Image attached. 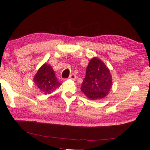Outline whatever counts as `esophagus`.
I'll use <instances>...</instances> for the list:
<instances>
[{
    "label": "esophagus",
    "instance_id": "obj_1",
    "mask_svg": "<svg viewBox=\"0 0 150 150\" xmlns=\"http://www.w3.org/2000/svg\"><path fill=\"white\" fill-rule=\"evenodd\" d=\"M70 79H72V80H73V81H75L76 79V76L75 75V74H72L70 76H69V78Z\"/></svg>",
    "mask_w": 150,
    "mask_h": 150
}]
</instances>
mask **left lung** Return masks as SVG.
I'll list each match as a JSON object with an SVG mask.
<instances>
[{
    "label": "left lung",
    "instance_id": "8db88e82",
    "mask_svg": "<svg viewBox=\"0 0 150 150\" xmlns=\"http://www.w3.org/2000/svg\"><path fill=\"white\" fill-rule=\"evenodd\" d=\"M112 76L106 64L97 57L89 62L81 90L91 100L106 97L112 88Z\"/></svg>",
    "mask_w": 150,
    "mask_h": 150
}]
</instances>
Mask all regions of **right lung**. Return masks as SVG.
Wrapping results in <instances>:
<instances>
[{
    "label": "right lung",
    "mask_w": 150,
    "mask_h": 150,
    "mask_svg": "<svg viewBox=\"0 0 150 150\" xmlns=\"http://www.w3.org/2000/svg\"><path fill=\"white\" fill-rule=\"evenodd\" d=\"M34 82L40 92L46 95L51 94L61 85L52 66L46 63H44L36 72L34 77Z\"/></svg>",
    "instance_id": "1"
}]
</instances>
